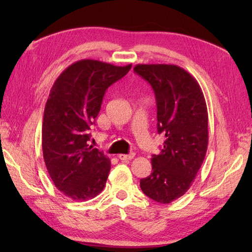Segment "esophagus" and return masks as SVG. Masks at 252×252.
Wrapping results in <instances>:
<instances>
[{
	"label": "esophagus",
	"mask_w": 252,
	"mask_h": 252,
	"mask_svg": "<svg viewBox=\"0 0 252 252\" xmlns=\"http://www.w3.org/2000/svg\"><path fill=\"white\" fill-rule=\"evenodd\" d=\"M134 156H135L134 153H130V154H127V155L120 154V155H118V158H119L120 160H131V159L134 158Z\"/></svg>",
	"instance_id": "obj_1"
}]
</instances>
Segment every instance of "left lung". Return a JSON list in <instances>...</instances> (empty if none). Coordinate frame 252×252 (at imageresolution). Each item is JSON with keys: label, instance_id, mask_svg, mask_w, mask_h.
<instances>
[{"label": "left lung", "instance_id": "obj_1", "mask_svg": "<svg viewBox=\"0 0 252 252\" xmlns=\"http://www.w3.org/2000/svg\"><path fill=\"white\" fill-rule=\"evenodd\" d=\"M134 72L152 85L157 103V131L165 140L152 156L153 171L140 182L144 194L170 203L189 189L208 148V111L197 80L176 65H136Z\"/></svg>", "mask_w": 252, "mask_h": 252}]
</instances>
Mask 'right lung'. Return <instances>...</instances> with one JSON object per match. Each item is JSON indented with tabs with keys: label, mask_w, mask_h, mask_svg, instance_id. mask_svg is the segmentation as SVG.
<instances>
[{
	"label": "right lung",
	"mask_w": 252,
	"mask_h": 252,
	"mask_svg": "<svg viewBox=\"0 0 252 252\" xmlns=\"http://www.w3.org/2000/svg\"><path fill=\"white\" fill-rule=\"evenodd\" d=\"M131 67L82 60L66 68L51 89L42 125L43 158L55 186L73 200L92 199L106 185L110 160L89 145L90 131L106 90Z\"/></svg>",
	"instance_id": "obj_1"
}]
</instances>
